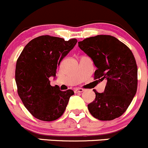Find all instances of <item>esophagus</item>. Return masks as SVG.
Returning <instances> with one entry per match:
<instances>
[{"instance_id": "34e87169", "label": "esophagus", "mask_w": 148, "mask_h": 148, "mask_svg": "<svg viewBox=\"0 0 148 148\" xmlns=\"http://www.w3.org/2000/svg\"><path fill=\"white\" fill-rule=\"evenodd\" d=\"M75 93H82V92L84 91V90H83V88H75L74 90Z\"/></svg>"}]
</instances>
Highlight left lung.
<instances>
[{"label": "left lung", "mask_w": 148, "mask_h": 148, "mask_svg": "<svg viewBox=\"0 0 148 148\" xmlns=\"http://www.w3.org/2000/svg\"><path fill=\"white\" fill-rule=\"evenodd\" d=\"M97 70L94 78L107 80L104 91L96 93L88 105L90 114L101 121L113 120L125 112L137 88V67L132 51L110 35H98L78 42Z\"/></svg>", "instance_id": "left-lung-1"}]
</instances>
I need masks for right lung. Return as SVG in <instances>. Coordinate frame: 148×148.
I'll return each mask as SVG.
<instances>
[{
  "mask_svg": "<svg viewBox=\"0 0 148 148\" xmlns=\"http://www.w3.org/2000/svg\"><path fill=\"white\" fill-rule=\"evenodd\" d=\"M77 39L40 36L25 46L16 65L18 94L25 107L39 120L51 122L63 114L73 90L62 91L52 86L49 77L56 78L57 68L73 49Z\"/></svg>",
  "mask_w": 148,
  "mask_h": 148,
  "instance_id": "obj_1",
  "label": "right lung"
}]
</instances>
